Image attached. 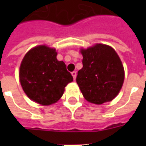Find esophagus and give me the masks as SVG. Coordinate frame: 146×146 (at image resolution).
I'll use <instances>...</instances> for the list:
<instances>
[{
  "instance_id": "obj_1",
  "label": "esophagus",
  "mask_w": 146,
  "mask_h": 146,
  "mask_svg": "<svg viewBox=\"0 0 146 146\" xmlns=\"http://www.w3.org/2000/svg\"><path fill=\"white\" fill-rule=\"evenodd\" d=\"M71 74H72V76H73V80L76 79V72H75V71H73V72H72V73H71Z\"/></svg>"
}]
</instances>
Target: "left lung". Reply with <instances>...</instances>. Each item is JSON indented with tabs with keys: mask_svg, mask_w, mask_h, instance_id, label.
Wrapping results in <instances>:
<instances>
[{
	"mask_svg": "<svg viewBox=\"0 0 146 146\" xmlns=\"http://www.w3.org/2000/svg\"><path fill=\"white\" fill-rule=\"evenodd\" d=\"M83 68L76 83L87 101L100 105L118 95L124 80V71L118 54L108 45L98 44L82 49Z\"/></svg>",
	"mask_w": 146,
	"mask_h": 146,
	"instance_id": "1",
	"label": "left lung"
}]
</instances>
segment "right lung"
Masks as SVG:
<instances>
[{"instance_id": "right-lung-1", "label": "right lung", "mask_w": 146, "mask_h": 146, "mask_svg": "<svg viewBox=\"0 0 146 146\" xmlns=\"http://www.w3.org/2000/svg\"><path fill=\"white\" fill-rule=\"evenodd\" d=\"M55 49L40 45L27 52L19 69L22 88L27 96L39 104L48 106L58 101L73 76L62 61H58Z\"/></svg>"}]
</instances>
